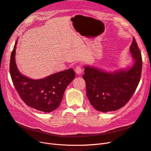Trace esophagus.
Here are the masks:
<instances>
[{
	"label": "esophagus",
	"mask_w": 151,
	"mask_h": 151,
	"mask_svg": "<svg viewBox=\"0 0 151 151\" xmlns=\"http://www.w3.org/2000/svg\"><path fill=\"white\" fill-rule=\"evenodd\" d=\"M75 71H76V74H81V72H82V68H81V67L80 65L77 66V67H76Z\"/></svg>",
	"instance_id": "esophagus-1"
}]
</instances>
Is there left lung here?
Returning a JSON list of instances; mask_svg holds the SVG:
<instances>
[{
    "label": "left lung",
    "mask_w": 151,
    "mask_h": 151,
    "mask_svg": "<svg viewBox=\"0 0 151 151\" xmlns=\"http://www.w3.org/2000/svg\"><path fill=\"white\" fill-rule=\"evenodd\" d=\"M130 51L135 60L134 66L114 74L85 67L83 77L86 96L94 108L101 112L116 111L129 102L137 88L141 77L142 59L135 38Z\"/></svg>",
    "instance_id": "8db88e82"
}]
</instances>
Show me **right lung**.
<instances>
[{"label": "right lung", "mask_w": 151, "mask_h": 151, "mask_svg": "<svg viewBox=\"0 0 151 151\" xmlns=\"http://www.w3.org/2000/svg\"><path fill=\"white\" fill-rule=\"evenodd\" d=\"M16 40L11 55L9 70L12 83L21 99L28 106L43 112H51L60 105L64 91L76 74L72 68L45 78L33 80L20 74L15 62Z\"/></svg>", "instance_id": "obj_1"}]
</instances>
